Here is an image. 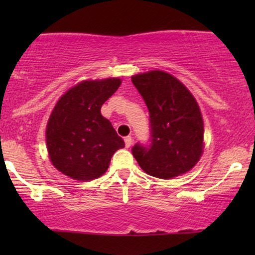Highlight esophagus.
Masks as SVG:
<instances>
[{"label":"esophagus","instance_id":"1","mask_svg":"<svg viewBox=\"0 0 255 255\" xmlns=\"http://www.w3.org/2000/svg\"><path fill=\"white\" fill-rule=\"evenodd\" d=\"M131 142H133V137L129 136V135L125 137V144H126V147H130V146H131Z\"/></svg>","mask_w":255,"mask_h":255}]
</instances>
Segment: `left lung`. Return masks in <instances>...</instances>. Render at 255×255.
<instances>
[{
  "mask_svg": "<svg viewBox=\"0 0 255 255\" xmlns=\"http://www.w3.org/2000/svg\"><path fill=\"white\" fill-rule=\"evenodd\" d=\"M150 113V144H135L131 153L146 174L172 178L189 171L204 150V122L199 105L171 74L151 71L131 77Z\"/></svg>",
  "mask_w": 255,
  "mask_h": 255,
  "instance_id": "8db88e82",
  "label": "left lung"
}]
</instances>
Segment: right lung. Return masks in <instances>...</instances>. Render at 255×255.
Segmentation results:
<instances>
[{
    "instance_id": "1",
    "label": "right lung",
    "mask_w": 255,
    "mask_h": 255,
    "mask_svg": "<svg viewBox=\"0 0 255 255\" xmlns=\"http://www.w3.org/2000/svg\"><path fill=\"white\" fill-rule=\"evenodd\" d=\"M121 85V79L81 81L58 99L46 126L52 165L79 181L95 180L108 170L113 154L125 147L101 108Z\"/></svg>"
}]
</instances>
